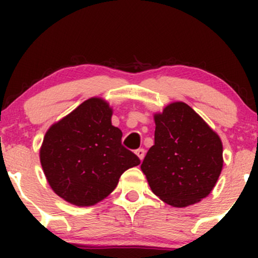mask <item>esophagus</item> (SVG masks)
<instances>
[{"instance_id":"1","label":"esophagus","mask_w":258,"mask_h":258,"mask_svg":"<svg viewBox=\"0 0 258 258\" xmlns=\"http://www.w3.org/2000/svg\"><path fill=\"white\" fill-rule=\"evenodd\" d=\"M136 154H137V156L139 158V160H143L144 159V155H146V150H144L143 148H141V149L136 150Z\"/></svg>"}]
</instances>
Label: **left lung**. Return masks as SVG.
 Segmentation results:
<instances>
[{"label":"left lung","instance_id":"8db88e82","mask_svg":"<svg viewBox=\"0 0 258 258\" xmlns=\"http://www.w3.org/2000/svg\"><path fill=\"white\" fill-rule=\"evenodd\" d=\"M154 120L155 141L141 165L150 189L174 207L199 203L223 167L221 138L183 102L171 103Z\"/></svg>","mask_w":258,"mask_h":258}]
</instances>
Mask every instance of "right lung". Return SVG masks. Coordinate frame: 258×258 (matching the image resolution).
<instances>
[{
	"label": "right lung",
	"mask_w": 258,
	"mask_h": 258,
	"mask_svg": "<svg viewBox=\"0 0 258 258\" xmlns=\"http://www.w3.org/2000/svg\"><path fill=\"white\" fill-rule=\"evenodd\" d=\"M112 109L90 98L49 127L40 160L55 194L76 206H92L116 188L121 174L141 164L121 144L122 132L111 125Z\"/></svg>",
	"instance_id": "obj_1"
}]
</instances>
